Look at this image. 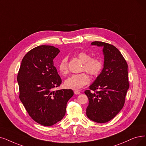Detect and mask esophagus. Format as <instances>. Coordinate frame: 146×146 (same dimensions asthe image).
<instances>
[{"instance_id": "obj_1", "label": "esophagus", "mask_w": 146, "mask_h": 146, "mask_svg": "<svg viewBox=\"0 0 146 146\" xmlns=\"http://www.w3.org/2000/svg\"><path fill=\"white\" fill-rule=\"evenodd\" d=\"M80 93L81 92L78 90H74V93L75 95H79V94H80Z\"/></svg>"}]
</instances>
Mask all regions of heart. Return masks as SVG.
<instances>
[{
    "label": "heart",
    "mask_w": 146,
    "mask_h": 146,
    "mask_svg": "<svg viewBox=\"0 0 146 146\" xmlns=\"http://www.w3.org/2000/svg\"><path fill=\"white\" fill-rule=\"evenodd\" d=\"M79 59L83 62V71H85L91 75L95 76L100 73L103 66L102 61L95 57H91V55L85 51H81L77 54ZM58 69L63 75L68 73V57H64L58 64ZM89 83V78L84 72L73 74L68 78L65 82V86L68 89L77 90Z\"/></svg>",
    "instance_id": "b5f03b06"
}]
</instances>
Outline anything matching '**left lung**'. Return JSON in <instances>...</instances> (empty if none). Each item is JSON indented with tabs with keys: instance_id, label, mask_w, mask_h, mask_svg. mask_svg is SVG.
<instances>
[{
	"instance_id": "1",
	"label": "left lung",
	"mask_w": 146,
	"mask_h": 146,
	"mask_svg": "<svg viewBox=\"0 0 146 146\" xmlns=\"http://www.w3.org/2000/svg\"><path fill=\"white\" fill-rule=\"evenodd\" d=\"M92 45L102 46L104 68L90 86L85 90L89 99L86 115L97 123H106L113 119L123 108L128 81L127 64L120 51L108 43L95 41Z\"/></svg>"
}]
</instances>
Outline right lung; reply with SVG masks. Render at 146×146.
<instances>
[{
    "mask_svg": "<svg viewBox=\"0 0 146 146\" xmlns=\"http://www.w3.org/2000/svg\"><path fill=\"white\" fill-rule=\"evenodd\" d=\"M59 52L51 45L33 48L23 57L17 75L20 101L32 119L45 126L63 118L67 102L74 95L71 89L53 90L62 83L53 63Z\"/></svg>",
    "mask_w": 146,
    "mask_h": 146,
    "instance_id": "1",
    "label": "right lung"
}]
</instances>
